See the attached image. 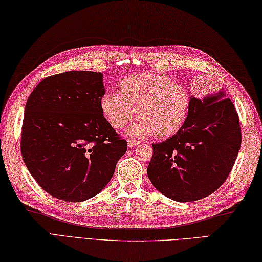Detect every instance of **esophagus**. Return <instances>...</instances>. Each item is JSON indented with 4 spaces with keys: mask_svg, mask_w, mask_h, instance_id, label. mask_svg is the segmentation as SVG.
Masks as SVG:
<instances>
[{
    "mask_svg": "<svg viewBox=\"0 0 262 262\" xmlns=\"http://www.w3.org/2000/svg\"><path fill=\"white\" fill-rule=\"evenodd\" d=\"M139 144V141L138 140H135V139H128L127 140V146L130 148H132V147H135V146H137Z\"/></svg>",
    "mask_w": 262,
    "mask_h": 262,
    "instance_id": "esophagus-1",
    "label": "esophagus"
}]
</instances>
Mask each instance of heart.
I'll list each match as a JSON object with an SVG mask.
<instances>
[{
    "mask_svg": "<svg viewBox=\"0 0 262 262\" xmlns=\"http://www.w3.org/2000/svg\"><path fill=\"white\" fill-rule=\"evenodd\" d=\"M119 93L104 92L100 109L109 125L121 130L135 117L139 121L128 134L137 137L154 135L164 139L177 135L187 122L190 94L167 75L135 73L119 81Z\"/></svg>",
    "mask_w": 262,
    "mask_h": 262,
    "instance_id": "heart-1",
    "label": "heart"
}]
</instances>
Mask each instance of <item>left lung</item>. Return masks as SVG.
<instances>
[{
    "label": "left lung",
    "instance_id": "obj_1",
    "mask_svg": "<svg viewBox=\"0 0 262 262\" xmlns=\"http://www.w3.org/2000/svg\"><path fill=\"white\" fill-rule=\"evenodd\" d=\"M223 92L191 98L187 122L177 135L152 144L147 175L155 189L180 203L214 193L230 173L242 143L239 117Z\"/></svg>",
    "mask_w": 262,
    "mask_h": 262
}]
</instances>
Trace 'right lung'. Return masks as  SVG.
Segmentation results:
<instances>
[{
  "instance_id": "right-lung-1",
  "label": "right lung",
  "mask_w": 262,
  "mask_h": 262,
  "mask_svg": "<svg viewBox=\"0 0 262 262\" xmlns=\"http://www.w3.org/2000/svg\"><path fill=\"white\" fill-rule=\"evenodd\" d=\"M101 72L68 71L39 82L27 99L23 160L36 183L59 200L79 203L103 190L127 143L100 109Z\"/></svg>"
}]
</instances>
